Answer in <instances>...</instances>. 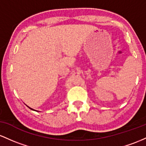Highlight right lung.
I'll return each instance as SVG.
<instances>
[{
	"mask_svg": "<svg viewBox=\"0 0 146 146\" xmlns=\"http://www.w3.org/2000/svg\"><path fill=\"white\" fill-rule=\"evenodd\" d=\"M27 107H28V106H27ZM28 108H29V109H31V110H34V109L31 108H29V107H28ZM35 111H36V110H35Z\"/></svg>",
	"mask_w": 146,
	"mask_h": 146,
	"instance_id": "right-lung-1",
	"label": "right lung"
}]
</instances>
